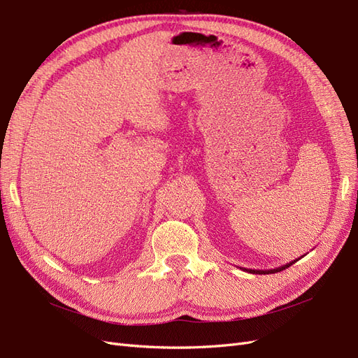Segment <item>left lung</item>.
<instances>
[{"label": "left lung", "mask_w": 358, "mask_h": 358, "mask_svg": "<svg viewBox=\"0 0 358 358\" xmlns=\"http://www.w3.org/2000/svg\"><path fill=\"white\" fill-rule=\"evenodd\" d=\"M303 257V256H302ZM299 259H296V260H293V262H290V263H287V264H282V266H280V268H275V269H264V271H262V269H245V268H241L242 271H247V272H250V273H259V275H263V273H276V272H281V271H284V269H287V268H290L293 263H296Z\"/></svg>", "instance_id": "left-lung-1"}]
</instances>
